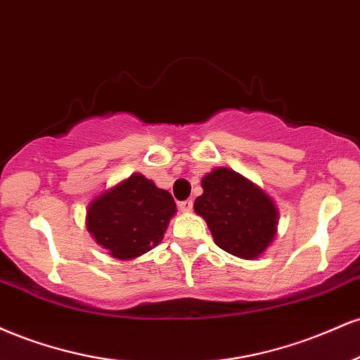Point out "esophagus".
<instances>
[{"label": "esophagus", "instance_id": "1", "mask_svg": "<svg viewBox=\"0 0 360 360\" xmlns=\"http://www.w3.org/2000/svg\"><path fill=\"white\" fill-rule=\"evenodd\" d=\"M179 207H180V210H181V212H190V210H192V207H193V202H192V200H185V202H180Z\"/></svg>", "mask_w": 360, "mask_h": 360}]
</instances>
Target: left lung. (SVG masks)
Returning <instances> with one entry per match:
<instances>
[{
    "label": "left lung",
    "mask_w": 360,
    "mask_h": 360,
    "mask_svg": "<svg viewBox=\"0 0 360 360\" xmlns=\"http://www.w3.org/2000/svg\"><path fill=\"white\" fill-rule=\"evenodd\" d=\"M202 188L193 210L205 219L219 248L240 259H256L271 246L280 212L255 181L217 167L202 176Z\"/></svg>",
    "instance_id": "1"
}]
</instances>
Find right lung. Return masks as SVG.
<instances>
[{"label":"right lung","mask_w":360,"mask_h":360,"mask_svg":"<svg viewBox=\"0 0 360 360\" xmlns=\"http://www.w3.org/2000/svg\"><path fill=\"white\" fill-rule=\"evenodd\" d=\"M176 205L170 192L133 173L87 205L86 227L116 259H134L163 240Z\"/></svg>","instance_id":"right-lung-1"}]
</instances>
